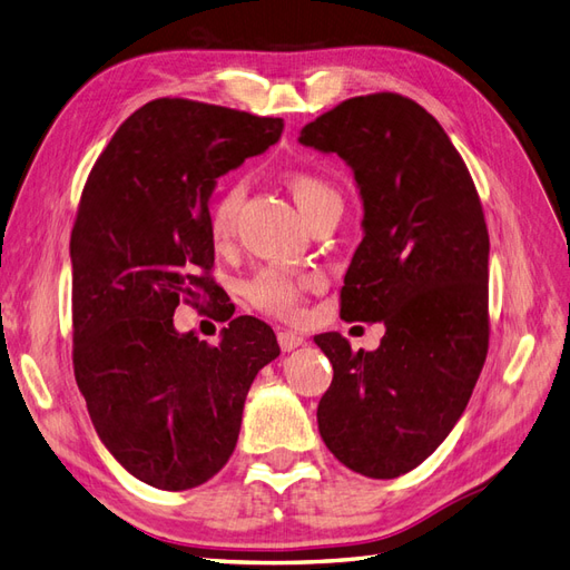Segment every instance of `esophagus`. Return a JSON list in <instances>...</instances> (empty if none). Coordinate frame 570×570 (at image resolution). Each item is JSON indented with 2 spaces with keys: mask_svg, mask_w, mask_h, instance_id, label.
<instances>
[{
  "mask_svg": "<svg viewBox=\"0 0 570 570\" xmlns=\"http://www.w3.org/2000/svg\"><path fill=\"white\" fill-rule=\"evenodd\" d=\"M303 344V337L296 332H279V346L282 352H294V348H298Z\"/></svg>",
  "mask_w": 570,
  "mask_h": 570,
  "instance_id": "1",
  "label": "esophagus"
}]
</instances>
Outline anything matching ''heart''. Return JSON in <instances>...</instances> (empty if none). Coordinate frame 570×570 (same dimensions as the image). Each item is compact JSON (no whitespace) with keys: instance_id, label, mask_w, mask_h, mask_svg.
I'll return each mask as SVG.
<instances>
[{"instance_id":"b5f03b06","label":"heart","mask_w":570,"mask_h":570,"mask_svg":"<svg viewBox=\"0 0 570 570\" xmlns=\"http://www.w3.org/2000/svg\"><path fill=\"white\" fill-rule=\"evenodd\" d=\"M286 185L291 189V195H294L301 214L308 218V224L320 212L332 207V204H342L337 189L327 180L317 178V175L294 173L288 175ZM243 195L245 189L240 183H233L216 195L209 209V233L216 245L228 243V238L233 236V226H236ZM308 286L311 279H305V276H294L282 269H262L255 279L247 284L245 294L259 311H267L276 317H296L301 311L303 291Z\"/></svg>"}]
</instances>
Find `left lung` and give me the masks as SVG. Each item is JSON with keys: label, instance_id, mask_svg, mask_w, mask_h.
<instances>
[{"label": "left lung", "instance_id": "1", "mask_svg": "<svg viewBox=\"0 0 570 570\" xmlns=\"http://www.w3.org/2000/svg\"><path fill=\"white\" fill-rule=\"evenodd\" d=\"M337 154L363 204V240L342 317L383 323L375 352L315 334L334 377L317 404L325 445L348 470L395 479L455 429L489 348V230L472 175L445 129L397 94L348 98L301 129Z\"/></svg>", "mask_w": 570, "mask_h": 570}]
</instances>
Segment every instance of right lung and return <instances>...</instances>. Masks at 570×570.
Segmentation results:
<instances>
[{
    "label": "right lung",
    "mask_w": 570,
    "mask_h": 570,
    "mask_svg": "<svg viewBox=\"0 0 570 570\" xmlns=\"http://www.w3.org/2000/svg\"><path fill=\"white\" fill-rule=\"evenodd\" d=\"M282 132V118L158 98L120 125L86 180L69 240L75 375L100 443L149 487L195 489L222 470L247 390L279 356L274 330L230 317L209 276V199ZM180 299L232 320L222 343L174 330Z\"/></svg>",
    "instance_id": "add662e5"
}]
</instances>
